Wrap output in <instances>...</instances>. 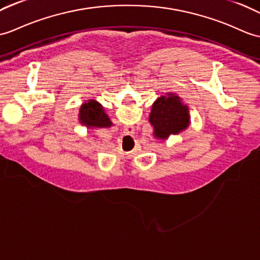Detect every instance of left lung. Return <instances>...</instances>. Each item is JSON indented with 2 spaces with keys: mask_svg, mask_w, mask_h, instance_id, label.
<instances>
[{
  "mask_svg": "<svg viewBox=\"0 0 260 260\" xmlns=\"http://www.w3.org/2000/svg\"><path fill=\"white\" fill-rule=\"evenodd\" d=\"M190 122L188 106L179 96L167 93L154 102L149 114V123L154 127V136L167 140L171 135L179 134L188 127Z\"/></svg>",
  "mask_w": 260,
  "mask_h": 260,
  "instance_id": "8db88e82",
  "label": "left lung"
}]
</instances>
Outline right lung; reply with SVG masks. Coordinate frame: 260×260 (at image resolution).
<instances>
[{
    "mask_svg": "<svg viewBox=\"0 0 260 260\" xmlns=\"http://www.w3.org/2000/svg\"><path fill=\"white\" fill-rule=\"evenodd\" d=\"M81 124L86 127H111L113 125L111 119L108 118L104 108L99 102L89 100L83 103L80 108V116H78Z\"/></svg>",
    "mask_w": 260,
    "mask_h": 260,
    "instance_id": "add662e5",
    "label": "right lung"
}]
</instances>
